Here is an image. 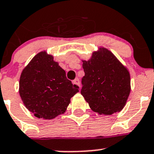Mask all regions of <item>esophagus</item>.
<instances>
[{"mask_svg":"<svg viewBox=\"0 0 154 154\" xmlns=\"http://www.w3.org/2000/svg\"><path fill=\"white\" fill-rule=\"evenodd\" d=\"M72 83H73L74 84H75V85L79 86V87H80V82H79V79H78V78H76V79H75V80L72 82Z\"/></svg>","mask_w":154,"mask_h":154,"instance_id":"1","label":"esophagus"}]
</instances>
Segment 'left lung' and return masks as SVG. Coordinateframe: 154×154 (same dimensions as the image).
<instances>
[{
  "instance_id": "1",
  "label": "left lung",
  "mask_w": 154,
  "mask_h": 154,
  "mask_svg": "<svg viewBox=\"0 0 154 154\" xmlns=\"http://www.w3.org/2000/svg\"><path fill=\"white\" fill-rule=\"evenodd\" d=\"M85 75L81 94L93 112L111 115L120 112L131 92L129 71L103 47L94 51L89 60H82Z\"/></svg>"
}]
</instances>
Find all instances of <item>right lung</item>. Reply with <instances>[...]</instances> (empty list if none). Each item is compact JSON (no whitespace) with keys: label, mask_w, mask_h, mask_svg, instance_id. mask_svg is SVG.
Instances as JSON below:
<instances>
[{"label":"right lung","mask_w":154,"mask_h":154,"mask_svg":"<svg viewBox=\"0 0 154 154\" xmlns=\"http://www.w3.org/2000/svg\"><path fill=\"white\" fill-rule=\"evenodd\" d=\"M79 87L66 77L54 57L38 53L25 67L19 82V93L25 106L38 118L52 120L64 114Z\"/></svg>","instance_id":"1"}]
</instances>
